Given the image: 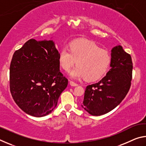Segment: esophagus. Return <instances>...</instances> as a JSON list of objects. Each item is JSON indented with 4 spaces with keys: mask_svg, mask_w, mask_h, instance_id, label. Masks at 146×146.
I'll use <instances>...</instances> for the list:
<instances>
[{
    "mask_svg": "<svg viewBox=\"0 0 146 146\" xmlns=\"http://www.w3.org/2000/svg\"><path fill=\"white\" fill-rule=\"evenodd\" d=\"M70 84L71 86H78L77 84L75 83L74 82H73V81H70Z\"/></svg>",
    "mask_w": 146,
    "mask_h": 146,
    "instance_id": "esophagus-1",
    "label": "esophagus"
}]
</instances>
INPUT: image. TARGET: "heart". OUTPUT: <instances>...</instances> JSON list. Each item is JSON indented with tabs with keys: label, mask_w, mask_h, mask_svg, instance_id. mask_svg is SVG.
<instances>
[{
	"label": "heart",
	"mask_w": 146,
	"mask_h": 146,
	"mask_svg": "<svg viewBox=\"0 0 146 146\" xmlns=\"http://www.w3.org/2000/svg\"><path fill=\"white\" fill-rule=\"evenodd\" d=\"M111 56L107 51L101 49L93 42L76 40L70 44V49L64 47L59 53L58 62L63 70L70 71L74 65L76 66L70 73L74 79L85 78L89 81L100 78L108 70Z\"/></svg>",
	"instance_id": "obj_1"
}]
</instances>
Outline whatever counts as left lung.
Segmentation results:
<instances>
[{"label": "left lung", "mask_w": 146, "mask_h": 146, "mask_svg": "<svg viewBox=\"0 0 146 146\" xmlns=\"http://www.w3.org/2000/svg\"><path fill=\"white\" fill-rule=\"evenodd\" d=\"M111 69L97 83L88 85L81 106L88 113L100 116L115 109L129 90L133 63L131 55L118 45L111 49Z\"/></svg>", "instance_id": "1"}]
</instances>
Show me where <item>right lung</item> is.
Wrapping results in <instances>:
<instances>
[{"instance_id": "obj_1", "label": "right lung", "mask_w": 146, "mask_h": 146, "mask_svg": "<svg viewBox=\"0 0 146 146\" xmlns=\"http://www.w3.org/2000/svg\"><path fill=\"white\" fill-rule=\"evenodd\" d=\"M58 56L52 40L30 39L14 53L9 68L10 91L27 114L44 117L56 107L68 83L60 71Z\"/></svg>"}]
</instances>
